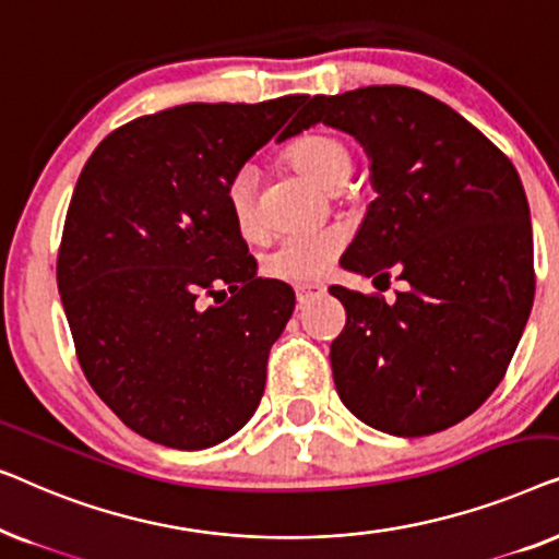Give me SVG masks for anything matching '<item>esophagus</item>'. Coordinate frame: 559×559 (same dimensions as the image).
<instances>
[{"instance_id":"esophagus-1","label":"esophagus","mask_w":559,"mask_h":559,"mask_svg":"<svg viewBox=\"0 0 559 559\" xmlns=\"http://www.w3.org/2000/svg\"><path fill=\"white\" fill-rule=\"evenodd\" d=\"M295 295H297V302L308 305L312 300H318V297H323L325 295V287L323 285H316V282H308V285H297L295 287Z\"/></svg>"}]
</instances>
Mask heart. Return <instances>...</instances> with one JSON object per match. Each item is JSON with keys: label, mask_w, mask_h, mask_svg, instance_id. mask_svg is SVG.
I'll use <instances>...</instances> for the list:
<instances>
[{"label": "heart", "mask_w": 559, "mask_h": 559, "mask_svg": "<svg viewBox=\"0 0 559 559\" xmlns=\"http://www.w3.org/2000/svg\"><path fill=\"white\" fill-rule=\"evenodd\" d=\"M285 159L295 170L310 175L325 190L343 188L354 173V152L341 136L331 132H308L297 136L285 150ZM257 170L247 165L236 170L226 186V203L234 224L249 239L262 234V218L257 209ZM343 249H346V231L338 226L310 234H293L285 236L264 257V270L274 280L308 285L331 272Z\"/></svg>", "instance_id": "obj_1"}]
</instances>
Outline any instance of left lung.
Segmentation results:
<instances>
[{"instance_id": "8db88e82", "label": "left lung", "mask_w": 559, "mask_h": 559, "mask_svg": "<svg viewBox=\"0 0 559 559\" xmlns=\"http://www.w3.org/2000/svg\"><path fill=\"white\" fill-rule=\"evenodd\" d=\"M318 121L364 144L377 190L341 266L407 282L394 302L331 287L346 308L331 343L341 402L400 438L448 430L499 386L530 320L534 243L516 167L417 88L312 96L295 132Z\"/></svg>"}]
</instances>
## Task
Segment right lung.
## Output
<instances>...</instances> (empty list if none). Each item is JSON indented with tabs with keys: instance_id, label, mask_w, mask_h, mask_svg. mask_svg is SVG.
<instances>
[{
	"instance_id": "obj_1",
	"label": "right lung",
	"mask_w": 559,
	"mask_h": 559,
	"mask_svg": "<svg viewBox=\"0 0 559 559\" xmlns=\"http://www.w3.org/2000/svg\"><path fill=\"white\" fill-rule=\"evenodd\" d=\"M305 102L150 114L114 129L81 170L58 293L88 384L142 438L203 450L259 407L295 293L257 277L226 186Z\"/></svg>"
}]
</instances>
